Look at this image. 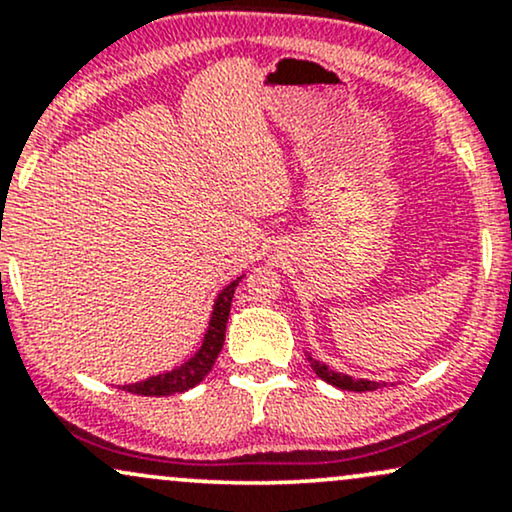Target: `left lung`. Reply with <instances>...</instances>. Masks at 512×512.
<instances>
[{
    "instance_id": "obj_1",
    "label": "left lung",
    "mask_w": 512,
    "mask_h": 512,
    "mask_svg": "<svg viewBox=\"0 0 512 512\" xmlns=\"http://www.w3.org/2000/svg\"><path fill=\"white\" fill-rule=\"evenodd\" d=\"M310 366H313L315 373L320 375V378L325 380V383L339 387V390H349V392H373V390H378L380 385H383V383H375V380H354V378H351V375L334 373V370L327 368L325 363L313 361V358H310Z\"/></svg>"
}]
</instances>
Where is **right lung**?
I'll return each instance as SVG.
<instances>
[{"mask_svg": "<svg viewBox=\"0 0 512 512\" xmlns=\"http://www.w3.org/2000/svg\"><path fill=\"white\" fill-rule=\"evenodd\" d=\"M238 281L240 279H236L233 284H228L226 289H223L219 301H216V305H214V313H211V322H209L207 334H204L202 349H199L197 354L190 358V361L182 363L180 368L170 370V373H163V375H156V378L144 380V383L125 385L122 390L132 392V395H142V397H168V395H178V392H185V390H190V387H195L197 383H202L204 375L209 373L211 366H214L216 356H219V351L223 346L228 313H231L233 291H236Z\"/></svg>", "mask_w": 512, "mask_h": 512, "instance_id": "obj_1", "label": "right lung"}]
</instances>
